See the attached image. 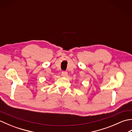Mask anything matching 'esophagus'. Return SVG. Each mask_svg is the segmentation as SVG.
Returning <instances> with one entry per match:
<instances>
[{"mask_svg": "<svg viewBox=\"0 0 132 132\" xmlns=\"http://www.w3.org/2000/svg\"><path fill=\"white\" fill-rule=\"evenodd\" d=\"M62 75L63 77H66L68 75V72L67 71H62Z\"/></svg>", "mask_w": 132, "mask_h": 132, "instance_id": "obj_1", "label": "esophagus"}]
</instances>
